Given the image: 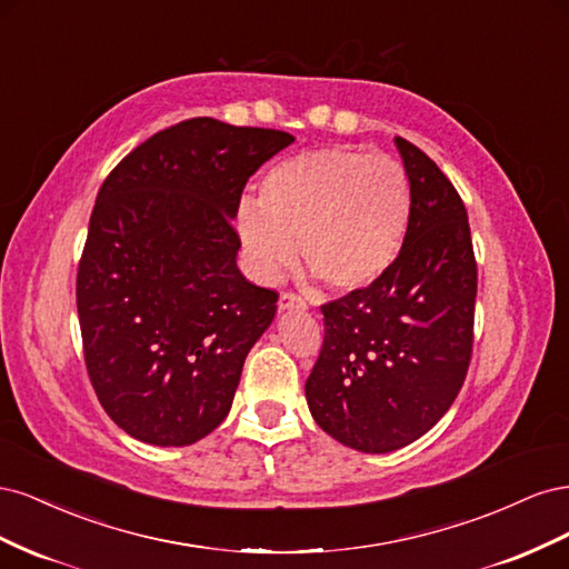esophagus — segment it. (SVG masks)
<instances>
[{
    "label": "esophagus",
    "instance_id": "1",
    "mask_svg": "<svg viewBox=\"0 0 569 569\" xmlns=\"http://www.w3.org/2000/svg\"><path fill=\"white\" fill-rule=\"evenodd\" d=\"M278 308H280V313H284V311H306V301L297 295H291V291H284V295L278 301Z\"/></svg>",
    "mask_w": 569,
    "mask_h": 569
}]
</instances>
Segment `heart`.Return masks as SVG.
<instances>
[{
    "label": "heart",
    "instance_id": "1",
    "mask_svg": "<svg viewBox=\"0 0 569 569\" xmlns=\"http://www.w3.org/2000/svg\"><path fill=\"white\" fill-rule=\"evenodd\" d=\"M412 211L410 180L389 153L335 144L272 166L261 203L242 201L237 230L258 280L297 261L332 291L377 282L399 256Z\"/></svg>",
    "mask_w": 569,
    "mask_h": 569
}]
</instances>
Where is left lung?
Wrapping results in <instances>:
<instances>
[{"label": "left lung", "instance_id": "1", "mask_svg": "<svg viewBox=\"0 0 569 569\" xmlns=\"http://www.w3.org/2000/svg\"><path fill=\"white\" fill-rule=\"evenodd\" d=\"M412 211L380 280L325 303V339L306 401L327 435L389 453L429 432L468 375L477 263L465 203L439 166L396 137Z\"/></svg>", "mask_w": 569, "mask_h": 569}]
</instances>
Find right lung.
I'll return each instance as SVG.
<instances>
[{"instance_id": "add662e5", "label": "right lung", "mask_w": 569, "mask_h": 569, "mask_svg": "<svg viewBox=\"0 0 569 569\" xmlns=\"http://www.w3.org/2000/svg\"><path fill=\"white\" fill-rule=\"evenodd\" d=\"M295 142L282 130L189 118L149 137L101 184L78 266L84 366L107 416L153 446L228 418L278 291L237 268L247 180Z\"/></svg>"}]
</instances>
